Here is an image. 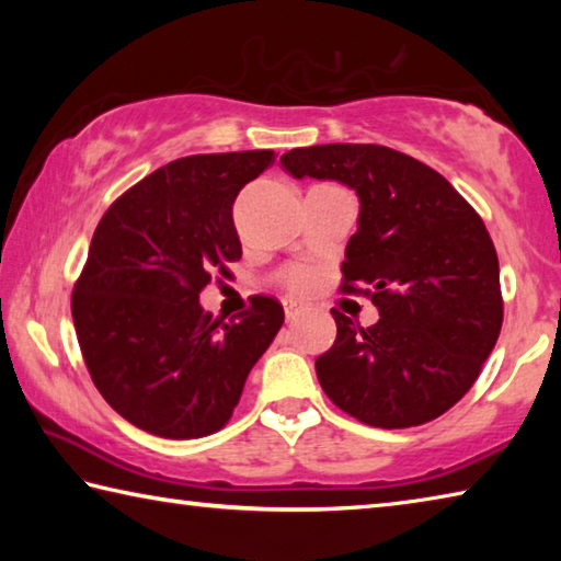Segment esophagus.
<instances>
[{
  "label": "esophagus",
  "mask_w": 561,
  "mask_h": 561,
  "mask_svg": "<svg viewBox=\"0 0 561 561\" xmlns=\"http://www.w3.org/2000/svg\"><path fill=\"white\" fill-rule=\"evenodd\" d=\"M284 314H287V321H294L301 314V307L294 299H284Z\"/></svg>",
  "instance_id": "1"
}]
</instances>
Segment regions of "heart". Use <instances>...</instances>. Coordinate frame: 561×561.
<instances>
[{
	"label": "heart",
	"mask_w": 561,
	"mask_h": 561,
	"mask_svg": "<svg viewBox=\"0 0 561 561\" xmlns=\"http://www.w3.org/2000/svg\"><path fill=\"white\" fill-rule=\"evenodd\" d=\"M287 282H289V287H291L294 291H309L311 287H314L317 274L309 272V270H294V272L289 274Z\"/></svg>",
	"instance_id": "b5f03b06"
}]
</instances>
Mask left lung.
<instances>
[{"label": "left lung", "mask_w": 561, "mask_h": 561, "mask_svg": "<svg viewBox=\"0 0 561 561\" xmlns=\"http://www.w3.org/2000/svg\"><path fill=\"white\" fill-rule=\"evenodd\" d=\"M282 168L297 180H336L360 203L341 289L366 291L381 317L364 329L331 309L336 341L317 358L324 393L374 428L443 415L470 391L502 329L485 222L440 173L386 146L294 148Z\"/></svg>", "instance_id": "1"}]
</instances>
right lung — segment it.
Here are the masks:
<instances>
[{
	"instance_id": "1",
	"label": "right lung",
	"mask_w": 561,
	"mask_h": 561,
	"mask_svg": "<svg viewBox=\"0 0 561 561\" xmlns=\"http://www.w3.org/2000/svg\"><path fill=\"white\" fill-rule=\"evenodd\" d=\"M272 163L274 150L180 158L101 217L71 317L91 381L136 428L173 440L220 431L282 329V304L262 294L230 324L201 307L242 257L234 197Z\"/></svg>"
}]
</instances>
